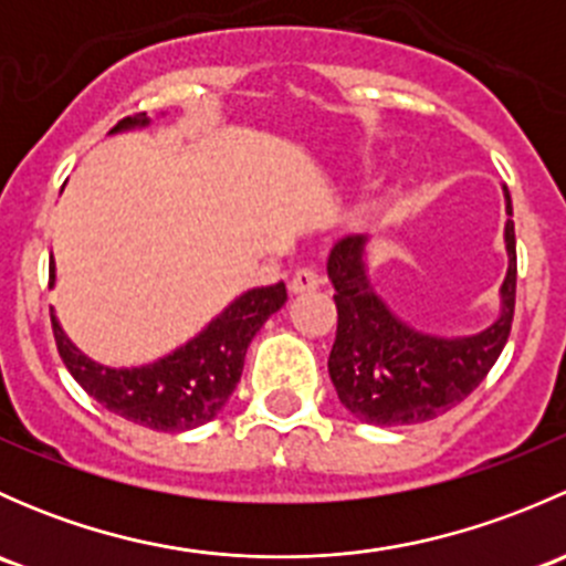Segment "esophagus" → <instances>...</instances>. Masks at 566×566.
<instances>
[{"label":"esophagus","mask_w":566,"mask_h":566,"mask_svg":"<svg viewBox=\"0 0 566 566\" xmlns=\"http://www.w3.org/2000/svg\"><path fill=\"white\" fill-rule=\"evenodd\" d=\"M319 287V273L315 268H298L290 279V293H312V290Z\"/></svg>","instance_id":"34e87169"}]
</instances>
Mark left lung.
Listing matches in <instances>:
<instances>
[{"label":"left lung","instance_id":"8db88e82","mask_svg":"<svg viewBox=\"0 0 566 566\" xmlns=\"http://www.w3.org/2000/svg\"><path fill=\"white\" fill-rule=\"evenodd\" d=\"M506 213L512 199L504 188ZM510 271L501 284V315L473 336L421 334L410 328L375 295L367 276V238L350 235L328 256V279L336 301V339L328 375L342 405L367 424H421L462 402L493 369L515 317L517 254L515 221L504 230Z\"/></svg>","mask_w":566,"mask_h":566}]
</instances>
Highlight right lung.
<instances>
[{
    "instance_id": "obj_1",
    "label": "right lung",
    "mask_w": 566,
    "mask_h": 566,
    "mask_svg": "<svg viewBox=\"0 0 566 566\" xmlns=\"http://www.w3.org/2000/svg\"><path fill=\"white\" fill-rule=\"evenodd\" d=\"M147 123V114L125 117L114 125L112 134ZM49 287H54V262L49 268ZM284 301V282L249 290L210 319L208 328L199 331L191 342L147 367L130 369L104 367L84 356L56 323L54 310L51 328L67 373L106 410L150 430L182 432L208 424L224 408L241 380L249 342L273 312L282 310Z\"/></svg>"
}]
</instances>
